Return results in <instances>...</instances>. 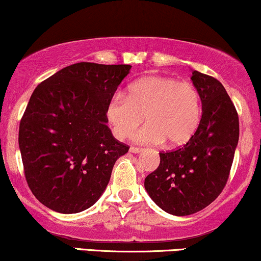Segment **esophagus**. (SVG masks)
<instances>
[{
    "label": "esophagus",
    "mask_w": 261,
    "mask_h": 261,
    "mask_svg": "<svg viewBox=\"0 0 261 261\" xmlns=\"http://www.w3.org/2000/svg\"><path fill=\"white\" fill-rule=\"evenodd\" d=\"M143 150V148H140V147H130V152L131 153H141Z\"/></svg>",
    "instance_id": "esophagus-1"
}]
</instances>
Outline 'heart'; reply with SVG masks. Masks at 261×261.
<instances>
[{"label": "heart", "mask_w": 261, "mask_h": 261, "mask_svg": "<svg viewBox=\"0 0 261 261\" xmlns=\"http://www.w3.org/2000/svg\"><path fill=\"white\" fill-rule=\"evenodd\" d=\"M106 119L118 139H127L143 122L148 124L134 136L136 142L169 146L186 144L202 120L199 91L188 81L168 76H146L128 86L127 95L113 93L106 105Z\"/></svg>", "instance_id": "obj_1"}]
</instances>
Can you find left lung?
I'll list each match as a JSON object with an SVG mask.
<instances>
[{
	"mask_svg": "<svg viewBox=\"0 0 261 261\" xmlns=\"http://www.w3.org/2000/svg\"><path fill=\"white\" fill-rule=\"evenodd\" d=\"M191 79L202 99L198 130L182 147L159 153L161 164L144 178L153 202L177 216L194 214L218 198L240 137L237 111L220 81L197 70Z\"/></svg>",
	"mask_w": 261,
	"mask_h": 261,
	"instance_id": "left-lung-1",
	"label": "left lung"
}]
</instances>
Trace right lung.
Masks as SVG:
<instances>
[{
	"mask_svg": "<svg viewBox=\"0 0 261 261\" xmlns=\"http://www.w3.org/2000/svg\"><path fill=\"white\" fill-rule=\"evenodd\" d=\"M131 65L81 62L37 85L19 125L28 186L47 208L74 214L93 205L130 147L107 126L106 105Z\"/></svg>",
	"mask_w": 261,
	"mask_h": 261,
	"instance_id": "1",
	"label": "right lung"
}]
</instances>
